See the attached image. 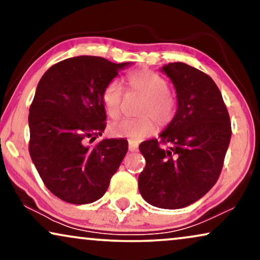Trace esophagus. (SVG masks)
<instances>
[{"label":"esophagus","instance_id":"1","mask_svg":"<svg viewBox=\"0 0 260 260\" xmlns=\"http://www.w3.org/2000/svg\"><path fill=\"white\" fill-rule=\"evenodd\" d=\"M138 144L135 142H129V151H137Z\"/></svg>","mask_w":260,"mask_h":260}]
</instances>
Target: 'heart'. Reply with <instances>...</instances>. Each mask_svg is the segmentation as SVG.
<instances>
[{"mask_svg": "<svg viewBox=\"0 0 260 260\" xmlns=\"http://www.w3.org/2000/svg\"><path fill=\"white\" fill-rule=\"evenodd\" d=\"M131 90L143 95L138 106V118H123L110 124L109 134L117 138H125L134 142L150 136L155 130V120L159 127L172 122L175 116L176 103L169 92V84L159 74L149 70H140L127 76ZM123 88L118 80L113 79L102 91V104L109 117L116 118L120 113Z\"/></svg>", "mask_w": 260, "mask_h": 260, "instance_id": "1", "label": "heart"}]
</instances>
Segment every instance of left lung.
Segmentation results:
<instances>
[{
  "mask_svg": "<svg viewBox=\"0 0 260 260\" xmlns=\"http://www.w3.org/2000/svg\"><path fill=\"white\" fill-rule=\"evenodd\" d=\"M161 72L176 91L175 116L158 141L140 145L145 168L138 188L148 204L165 209L189 206L214 186L231 141V123L222 95L207 74L183 62H170Z\"/></svg>",
  "mask_w": 260,
  "mask_h": 260,
  "instance_id": "8db88e82",
  "label": "left lung"
}]
</instances>
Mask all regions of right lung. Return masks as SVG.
Here are the masks:
<instances>
[{
	"label": "right lung",
	"mask_w": 260,
	"mask_h": 260,
	"mask_svg": "<svg viewBox=\"0 0 260 260\" xmlns=\"http://www.w3.org/2000/svg\"><path fill=\"white\" fill-rule=\"evenodd\" d=\"M131 62L101 56L65 59L39 81L29 109V154L45 186L62 201L85 205L105 194L127 151V141L102 136L106 113L102 91Z\"/></svg>",
	"instance_id": "obj_1"
}]
</instances>
